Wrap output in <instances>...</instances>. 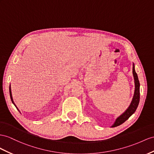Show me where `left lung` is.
I'll list each match as a JSON object with an SVG mask.
<instances>
[{"instance_id":"obj_1","label":"left lung","mask_w":154,"mask_h":154,"mask_svg":"<svg viewBox=\"0 0 154 154\" xmlns=\"http://www.w3.org/2000/svg\"><path fill=\"white\" fill-rule=\"evenodd\" d=\"M133 75L134 78V82H135V91H134L132 101L128 109L120 116L116 118L115 122L111 125V128H115L123 124L124 122L127 120L135 112L138 105H139L140 100V83L139 79H138V75L135 72L134 63H133Z\"/></svg>"}]
</instances>
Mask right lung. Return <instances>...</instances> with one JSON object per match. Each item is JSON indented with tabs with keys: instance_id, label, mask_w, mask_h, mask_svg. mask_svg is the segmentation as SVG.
<instances>
[{
	"instance_id": "1",
	"label": "right lung",
	"mask_w": 154,
	"mask_h": 154,
	"mask_svg": "<svg viewBox=\"0 0 154 154\" xmlns=\"http://www.w3.org/2000/svg\"><path fill=\"white\" fill-rule=\"evenodd\" d=\"M9 90H10V98H11V101H12V103H13V104L15 106V107L17 108V109L18 110V111H19V110L18 109V108L17 107V106L15 105V103H14V100H13V97H12V94H11V86H10V88H9Z\"/></svg>"
}]
</instances>
